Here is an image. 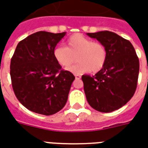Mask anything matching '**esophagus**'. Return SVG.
<instances>
[{
    "label": "esophagus",
    "mask_w": 148,
    "mask_h": 148,
    "mask_svg": "<svg viewBox=\"0 0 148 148\" xmlns=\"http://www.w3.org/2000/svg\"><path fill=\"white\" fill-rule=\"evenodd\" d=\"M75 78H76V79H80L81 76L80 75H75Z\"/></svg>",
    "instance_id": "34e87169"
}]
</instances>
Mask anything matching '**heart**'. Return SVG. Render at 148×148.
Instances as JSON below:
<instances>
[{
	"mask_svg": "<svg viewBox=\"0 0 148 148\" xmlns=\"http://www.w3.org/2000/svg\"><path fill=\"white\" fill-rule=\"evenodd\" d=\"M77 55V64L67 68L75 74L91 71L97 73L102 69L107 60V49L99 42H93L81 34L71 36L66 41V47L58 45L53 50V57L62 67L70 66L74 61L73 56Z\"/></svg>",
	"mask_w": 148,
	"mask_h": 148,
	"instance_id": "b5f03b06",
	"label": "heart"
}]
</instances>
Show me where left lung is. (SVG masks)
I'll return each instance as SVG.
<instances>
[{
    "label": "left lung",
    "mask_w": 148,
    "mask_h": 148,
    "mask_svg": "<svg viewBox=\"0 0 148 148\" xmlns=\"http://www.w3.org/2000/svg\"><path fill=\"white\" fill-rule=\"evenodd\" d=\"M87 36L106 46L108 55L105 66L94 76L82 75L85 94L93 109L111 112L133 97L140 71L139 58L132 44L114 32L102 31Z\"/></svg>",
    "instance_id": "1"
}]
</instances>
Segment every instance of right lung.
<instances>
[{"label":"right lung","instance_id":"right-lung-1","mask_svg":"<svg viewBox=\"0 0 148 148\" xmlns=\"http://www.w3.org/2000/svg\"><path fill=\"white\" fill-rule=\"evenodd\" d=\"M66 32H38L21 40L10 64L12 85L23 106L39 114H55L67 101L74 74L61 70L53 50Z\"/></svg>","mask_w":148,"mask_h":148}]
</instances>
